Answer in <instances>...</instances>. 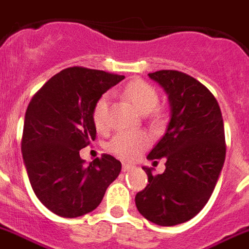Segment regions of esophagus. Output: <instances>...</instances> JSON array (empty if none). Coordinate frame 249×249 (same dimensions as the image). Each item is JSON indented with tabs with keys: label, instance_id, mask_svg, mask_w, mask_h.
I'll return each mask as SVG.
<instances>
[{
	"label": "esophagus",
	"instance_id": "esophagus-1",
	"mask_svg": "<svg viewBox=\"0 0 249 249\" xmlns=\"http://www.w3.org/2000/svg\"><path fill=\"white\" fill-rule=\"evenodd\" d=\"M133 168H134V167L133 166H130V164H123V171H124V172H128V171H130V170H133Z\"/></svg>",
	"mask_w": 249,
	"mask_h": 249
}]
</instances>
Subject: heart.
Masks as SVG:
<instances>
[{"mask_svg": "<svg viewBox=\"0 0 249 249\" xmlns=\"http://www.w3.org/2000/svg\"><path fill=\"white\" fill-rule=\"evenodd\" d=\"M125 96L130 100V103L136 107L140 113L147 115L153 112L158 106V91L149 83L141 79L133 81L124 89ZM111 96L104 94L99 98L94 107L92 117L96 128L103 130L108 125V109H109ZM150 143V138L145 133H129L123 132L116 134L108 143V150L117 158L124 160H132L137 157L142 150L146 149Z\"/></svg>", "mask_w": 249, "mask_h": 249, "instance_id": "obj_1", "label": "heart"}]
</instances>
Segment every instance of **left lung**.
I'll use <instances>...</instances> for the list:
<instances>
[{"mask_svg":"<svg viewBox=\"0 0 249 249\" xmlns=\"http://www.w3.org/2000/svg\"><path fill=\"white\" fill-rule=\"evenodd\" d=\"M149 77L162 87L170 102L166 133L147 155L166 158L163 174H147L136 196L138 212L159 226H175L200 213L213 193L226 158L225 126L213 94L191 75L159 70Z\"/></svg>","mask_w":249,"mask_h":249,"instance_id":"8db88e82","label":"left lung"}]
</instances>
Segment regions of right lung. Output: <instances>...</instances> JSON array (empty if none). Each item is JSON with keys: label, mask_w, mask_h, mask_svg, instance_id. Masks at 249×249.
<instances>
[{"label": "right lung", "mask_w": 249, "mask_h": 249, "mask_svg": "<svg viewBox=\"0 0 249 249\" xmlns=\"http://www.w3.org/2000/svg\"><path fill=\"white\" fill-rule=\"evenodd\" d=\"M124 78L103 70L68 68L53 75L28 104L22 137L24 167L36 197L60 217L92 212L120 174V160L112 155L85 164L79 150L96 136V102Z\"/></svg>", "instance_id": "right-lung-1"}]
</instances>
